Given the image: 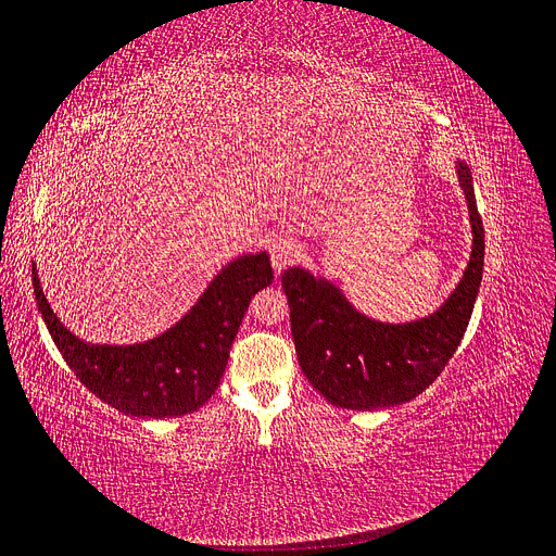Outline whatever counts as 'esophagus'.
I'll return each mask as SVG.
<instances>
[{"mask_svg": "<svg viewBox=\"0 0 556 556\" xmlns=\"http://www.w3.org/2000/svg\"><path fill=\"white\" fill-rule=\"evenodd\" d=\"M298 256V240L293 236L279 233L270 240V261L275 270H281V267L289 265Z\"/></svg>", "mask_w": 556, "mask_h": 556, "instance_id": "esophagus-1", "label": "esophagus"}]
</instances>
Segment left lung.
<instances>
[{
  "label": "left lung",
  "instance_id": "obj_1",
  "mask_svg": "<svg viewBox=\"0 0 556 556\" xmlns=\"http://www.w3.org/2000/svg\"><path fill=\"white\" fill-rule=\"evenodd\" d=\"M467 201L471 252L465 270L435 312L405 323L366 316L325 275L302 265L281 273L302 371L327 401L345 409H380L413 401L433 382L467 330L483 277V222L467 162L454 157Z\"/></svg>",
  "mask_w": 556,
  "mask_h": 556
}]
</instances>
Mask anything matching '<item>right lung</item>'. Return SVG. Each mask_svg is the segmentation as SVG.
<instances>
[{
  "label": "right lung",
  "instance_id": "obj_1",
  "mask_svg": "<svg viewBox=\"0 0 556 556\" xmlns=\"http://www.w3.org/2000/svg\"><path fill=\"white\" fill-rule=\"evenodd\" d=\"M273 279L267 252L242 254L226 263L190 309L157 337L91 343L56 318L31 263L36 306L71 371L118 413L147 419L197 413L215 394L247 306Z\"/></svg>",
  "mask_w": 556,
  "mask_h": 556
}]
</instances>
